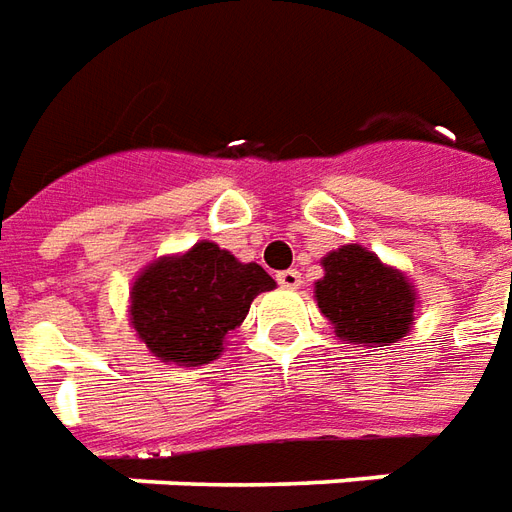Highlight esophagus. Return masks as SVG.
<instances>
[{
    "instance_id": "obj_1",
    "label": "esophagus",
    "mask_w": 512,
    "mask_h": 512,
    "mask_svg": "<svg viewBox=\"0 0 512 512\" xmlns=\"http://www.w3.org/2000/svg\"><path fill=\"white\" fill-rule=\"evenodd\" d=\"M275 278H278V284L284 286V289H297V286L303 284V281H300V273H297V270H281V273L275 275Z\"/></svg>"
}]
</instances>
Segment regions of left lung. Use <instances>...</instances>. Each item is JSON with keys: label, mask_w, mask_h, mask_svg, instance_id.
I'll return each mask as SVG.
<instances>
[{"label": "left lung", "mask_w": 512, "mask_h": 512, "mask_svg": "<svg viewBox=\"0 0 512 512\" xmlns=\"http://www.w3.org/2000/svg\"><path fill=\"white\" fill-rule=\"evenodd\" d=\"M322 267L325 275L314 284V297L342 342L386 347L411 331L419 297L400 270L361 245L331 250Z\"/></svg>", "instance_id": "left-lung-1"}]
</instances>
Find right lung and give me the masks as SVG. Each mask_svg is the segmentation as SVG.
<instances>
[{"instance_id": "1", "label": "right lung", "mask_w": 512, "mask_h": 512, "mask_svg": "<svg viewBox=\"0 0 512 512\" xmlns=\"http://www.w3.org/2000/svg\"><path fill=\"white\" fill-rule=\"evenodd\" d=\"M275 281L259 264H245L201 239L187 253L162 256L134 278L132 328L159 361L201 366L223 353L226 333L248 317L259 292Z\"/></svg>"}]
</instances>
